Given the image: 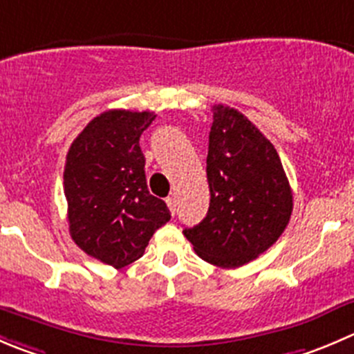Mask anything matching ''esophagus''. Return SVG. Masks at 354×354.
Listing matches in <instances>:
<instances>
[{
  "instance_id": "esophagus-1",
  "label": "esophagus",
  "mask_w": 354,
  "mask_h": 354,
  "mask_svg": "<svg viewBox=\"0 0 354 354\" xmlns=\"http://www.w3.org/2000/svg\"><path fill=\"white\" fill-rule=\"evenodd\" d=\"M166 204H167V207H169L171 214H174V212H176V205H178L176 198H174V197H167L166 198Z\"/></svg>"
}]
</instances>
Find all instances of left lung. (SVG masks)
<instances>
[{
  "instance_id": "obj_1",
  "label": "left lung",
  "mask_w": 354,
  "mask_h": 354,
  "mask_svg": "<svg viewBox=\"0 0 354 354\" xmlns=\"http://www.w3.org/2000/svg\"><path fill=\"white\" fill-rule=\"evenodd\" d=\"M209 131V211L183 233L219 268H239L272 247L289 225L292 190L266 136L239 111L212 107Z\"/></svg>"
}]
</instances>
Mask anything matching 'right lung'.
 <instances>
[{
	"label": "right lung",
	"instance_id": "1",
	"mask_svg": "<svg viewBox=\"0 0 354 354\" xmlns=\"http://www.w3.org/2000/svg\"><path fill=\"white\" fill-rule=\"evenodd\" d=\"M153 112L114 109L97 115L72 142L64 171L68 232L88 256L124 268L171 219L150 195L140 136Z\"/></svg>",
	"mask_w": 354,
	"mask_h": 354
}]
</instances>
